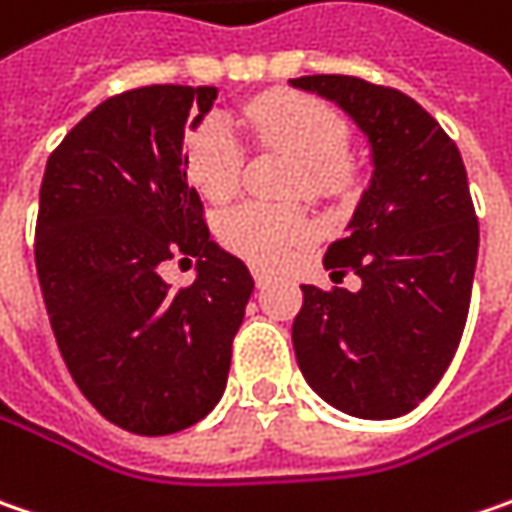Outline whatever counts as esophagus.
Returning <instances> with one entry per match:
<instances>
[{
    "label": "esophagus",
    "mask_w": 512,
    "mask_h": 512,
    "mask_svg": "<svg viewBox=\"0 0 512 512\" xmlns=\"http://www.w3.org/2000/svg\"><path fill=\"white\" fill-rule=\"evenodd\" d=\"M253 282H256V285H259V288H265V285H268L270 282V273H265V270H253Z\"/></svg>",
    "instance_id": "1"
}]
</instances>
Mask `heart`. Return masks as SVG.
<instances>
[{
    "mask_svg": "<svg viewBox=\"0 0 512 512\" xmlns=\"http://www.w3.org/2000/svg\"><path fill=\"white\" fill-rule=\"evenodd\" d=\"M244 126L273 149L296 158L294 187L311 198H337L354 184V164L345 152L348 120L340 109L311 94L279 91L242 109ZM244 149L224 117H207L187 138V172L210 201H227L239 190ZM314 233V221L299 207L239 204L218 218V239L256 268L282 265L294 247Z\"/></svg>",
    "mask_w": 512,
    "mask_h": 512,
    "instance_id": "1",
    "label": "heart"
}]
</instances>
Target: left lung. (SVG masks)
<instances>
[{
    "label": "left lung",
    "mask_w": 512,
    "mask_h": 512,
    "mask_svg": "<svg viewBox=\"0 0 512 512\" xmlns=\"http://www.w3.org/2000/svg\"><path fill=\"white\" fill-rule=\"evenodd\" d=\"M337 103L369 138V190L322 265L360 291L302 285L291 340L302 377L354 418L386 421L429 395L461 343L475 259L467 169L438 120L409 94L345 74L291 80Z\"/></svg>",
    "instance_id": "8db88e82"
}]
</instances>
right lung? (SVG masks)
Returning a JSON list of instances; mask_svg holds the SVG:
<instances>
[{"label":"right lung","mask_w":512,"mask_h":512,"mask_svg":"<svg viewBox=\"0 0 512 512\" xmlns=\"http://www.w3.org/2000/svg\"><path fill=\"white\" fill-rule=\"evenodd\" d=\"M213 86H143L103 100L51 152L37 213V276L65 366L91 406L135 435H172L213 412L253 294L187 181L184 129ZM195 255L172 292L157 268Z\"/></svg>","instance_id":"add662e5"}]
</instances>
